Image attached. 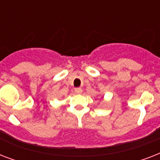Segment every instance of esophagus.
I'll return each instance as SVG.
<instances>
[{
	"label": "esophagus",
	"mask_w": 160,
	"mask_h": 160,
	"mask_svg": "<svg viewBox=\"0 0 160 160\" xmlns=\"http://www.w3.org/2000/svg\"><path fill=\"white\" fill-rule=\"evenodd\" d=\"M82 89L81 88H75V92L76 93V94H81L82 93Z\"/></svg>",
	"instance_id": "esophagus-1"
}]
</instances>
